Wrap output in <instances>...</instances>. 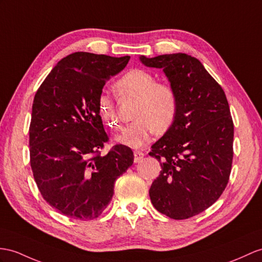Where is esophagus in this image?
<instances>
[{
  "label": "esophagus",
  "mask_w": 262,
  "mask_h": 262,
  "mask_svg": "<svg viewBox=\"0 0 262 262\" xmlns=\"http://www.w3.org/2000/svg\"><path fill=\"white\" fill-rule=\"evenodd\" d=\"M133 155H135V162L141 161L144 157V153L142 151H135L133 152Z\"/></svg>",
  "instance_id": "34e87169"
}]
</instances>
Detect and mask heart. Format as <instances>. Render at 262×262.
<instances>
[{
	"mask_svg": "<svg viewBox=\"0 0 262 262\" xmlns=\"http://www.w3.org/2000/svg\"><path fill=\"white\" fill-rule=\"evenodd\" d=\"M122 95L137 99L133 112L136 120L123 127L117 141L130 148H141L148 143L153 133L164 135L173 125L178 112V97L169 83L158 82L157 76L141 69L126 72L114 84ZM99 113L102 121L111 129L120 126L119 113L107 95L99 99Z\"/></svg>",
	"mask_w": 262,
	"mask_h": 262,
	"instance_id": "heart-1",
	"label": "heart"
}]
</instances>
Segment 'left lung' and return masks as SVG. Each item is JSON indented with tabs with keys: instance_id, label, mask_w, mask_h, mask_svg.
<instances>
[{
	"instance_id": "8db88e82",
	"label": "left lung",
	"mask_w": 262,
	"mask_h": 262,
	"mask_svg": "<svg viewBox=\"0 0 262 262\" xmlns=\"http://www.w3.org/2000/svg\"><path fill=\"white\" fill-rule=\"evenodd\" d=\"M144 66L163 69L178 97L173 125L151 146L161 171L149 190L153 207L182 220L219 199L230 177L233 122L225 91L202 63L186 53L140 56Z\"/></svg>"
}]
</instances>
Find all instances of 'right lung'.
Masks as SVG:
<instances>
[{
  "instance_id": "1",
  "label": "right lung",
  "mask_w": 262,
  "mask_h": 262,
  "mask_svg": "<svg viewBox=\"0 0 262 262\" xmlns=\"http://www.w3.org/2000/svg\"><path fill=\"white\" fill-rule=\"evenodd\" d=\"M130 56L75 52L63 57L36 91L30 124V163L49 205L80 220L98 218L109 205L114 182L133 163L132 150L113 145L99 113L105 82Z\"/></svg>"
}]
</instances>
